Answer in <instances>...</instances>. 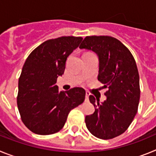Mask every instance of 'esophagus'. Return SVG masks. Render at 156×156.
Here are the masks:
<instances>
[{
    "instance_id": "obj_1",
    "label": "esophagus",
    "mask_w": 156,
    "mask_h": 156,
    "mask_svg": "<svg viewBox=\"0 0 156 156\" xmlns=\"http://www.w3.org/2000/svg\"><path fill=\"white\" fill-rule=\"evenodd\" d=\"M89 95H90V92L86 91V97H85V100L86 101L89 100Z\"/></svg>"
}]
</instances>
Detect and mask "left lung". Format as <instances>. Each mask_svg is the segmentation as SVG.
<instances>
[{
    "mask_svg": "<svg viewBox=\"0 0 156 156\" xmlns=\"http://www.w3.org/2000/svg\"><path fill=\"white\" fill-rule=\"evenodd\" d=\"M80 48L98 54V80L107 88V99L101 104L89 96L95 111L85 117L87 128L98 138L118 137L128 129L138 109L140 90L134 58L123 44L109 36H88Z\"/></svg>",
    "mask_w": 156,
    "mask_h": 156,
    "instance_id": "obj_1",
    "label": "left lung"
}]
</instances>
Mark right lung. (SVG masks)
<instances>
[{
	"label": "right lung",
	"instance_id": "right-lung-1",
	"mask_svg": "<svg viewBox=\"0 0 156 156\" xmlns=\"http://www.w3.org/2000/svg\"><path fill=\"white\" fill-rule=\"evenodd\" d=\"M81 37H58L44 41L27 58L19 79L17 105L21 119L30 130L50 135L62 129L72 109L83 102L84 89L59 91L55 85L66 62L79 46Z\"/></svg>",
	"mask_w": 156,
	"mask_h": 156
}]
</instances>
